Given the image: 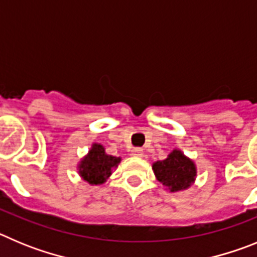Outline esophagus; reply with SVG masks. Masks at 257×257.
Segmentation results:
<instances>
[{
    "mask_svg": "<svg viewBox=\"0 0 257 257\" xmlns=\"http://www.w3.org/2000/svg\"><path fill=\"white\" fill-rule=\"evenodd\" d=\"M132 155L136 157H143L145 156V152H143L142 149H133L132 150Z\"/></svg>",
    "mask_w": 257,
    "mask_h": 257,
    "instance_id": "1",
    "label": "esophagus"
}]
</instances>
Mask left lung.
I'll return each instance as SVG.
<instances>
[{
    "instance_id": "8db88e82",
    "label": "left lung",
    "mask_w": 257,
    "mask_h": 257,
    "mask_svg": "<svg viewBox=\"0 0 257 257\" xmlns=\"http://www.w3.org/2000/svg\"><path fill=\"white\" fill-rule=\"evenodd\" d=\"M152 170L159 182L165 186L169 192H180L188 189L195 183L197 177V166L195 161L174 149L165 160L155 161Z\"/></svg>"
}]
</instances>
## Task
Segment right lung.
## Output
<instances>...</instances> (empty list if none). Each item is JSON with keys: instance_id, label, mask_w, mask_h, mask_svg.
Here are the masks:
<instances>
[{"instance_id": "add662e5", "label": "right lung", "mask_w": 257, "mask_h": 257, "mask_svg": "<svg viewBox=\"0 0 257 257\" xmlns=\"http://www.w3.org/2000/svg\"><path fill=\"white\" fill-rule=\"evenodd\" d=\"M120 161L121 157L107 155L101 143L94 142L92 143L88 154L78 163V174L91 186H100L111 177Z\"/></svg>"}]
</instances>
